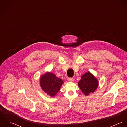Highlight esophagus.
<instances>
[{"label":"esophagus","mask_w":127,"mask_h":127,"mask_svg":"<svg viewBox=\"0 0 127 127\" xmlns=\"http://www.w3.org/2000/svg\"><path fill=\"white\" fill-rule=\"evenodd\" d=\"M67 80L69 82H72L74 80V79L73 78H71V77H69V78H67Z\"/></svg>","instance_id":"esophagus-1"}]
</instances>
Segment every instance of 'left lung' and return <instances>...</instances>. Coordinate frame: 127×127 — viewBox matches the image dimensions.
I'll list each match as a JSON object with an SVG mask.
<instances>
[{
	"mask_svg": "<svg viewBox=\"0 0 127 127\" xmlns=\"http://www.w3.org/2000/svg\"><path fill=\"white\" fill-rule=\"evenodd\" d=\"M98 86V80L90 72L83 75L78 83L79 87L85 95L93 93Z\"/></svg>",
	"mask_w": 127,
	"mask_h": 127,
	"instance_id": "8db88e82",
	"label": "left lung"
}]
</instances>
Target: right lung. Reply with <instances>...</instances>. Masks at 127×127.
<instances>
[{"mask_svg":"<svg viewBox=\"0 0 127 127\" xmlns=\"http://www.w3.org/2000/svg\"><path fill=\"white\" fill-rule=\"evenodd\" d=\"M40 83L42 90L50 96L53 97L58 92L64 82L53 73L49 72L41 77Z\"/></svg>","mask_w":127,"mask_h":127,"instance_id":"obj_1","label":"right lung"}]
</instances>
